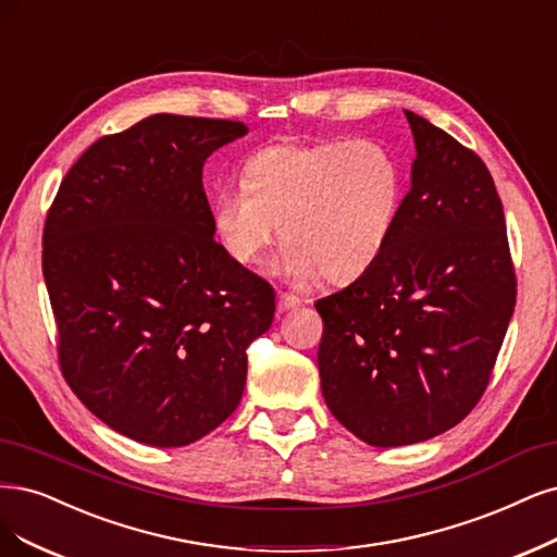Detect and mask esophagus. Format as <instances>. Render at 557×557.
I'll use <instances>...</instances> for the list:
<instances>
[{"mask_svg":"<svg viewBox=\"0 0 557 557\" xmlns=\"http://www.w3.org/2000/svg\"><path fill=\"white\" fill-rule=\"evenodd\" d=\"M297 306H301V299L297 295H290V293H278L276 295V309H278V313L295 311Z\"/></svg>","mask_w":557,"mask_h":557,"instance_id":"obj_1","label":"esophagus"}]
</instances>
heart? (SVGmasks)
Wrapping results in <instances>:
<instances>
[{
  "label": "heart",
  "mask_w": 557,
  "mask_h": 557,
  "mask_svg": "<svg viewBox=\"0 0 557 557\" xmlns=\"http://www.w3.org/2000/svg\"><path fill=\"white\" fill-rule=\"evenodd\" d=\"M406 205V172L375 140L276 143L242 168L212 200L223 251L253 264L278 235L274 272L287 281L350 283L389 248Z\"/></svg>",
  "instance_id": "obj_1"
}]
</instances>
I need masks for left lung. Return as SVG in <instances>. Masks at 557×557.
<instances>
[{
  "mask_svg": "<svg viewBox=\"0 0 557 557\" xmlns=\"http://www.w3.org/2000/svg\"><path fill=\"white\" fill-rule=\"evenodd\" d=\"M406 117L417 159L396 235L367 274L315 301L324 403L373 447L456 426L488 385L516 306L488 168L429 120Z\"/></svg>",
  "mask_w": 557,
  "mask_h": 557,
  "instance_id": "left-lung-1",
  "label": "left lung"
}]
</instances>
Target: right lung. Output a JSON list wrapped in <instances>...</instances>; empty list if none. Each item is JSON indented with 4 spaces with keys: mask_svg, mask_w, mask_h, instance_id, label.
<instances>
[{
    "mask_svg": "<svg viewBox=\"0 0 557 557\" xmlns=\"http://www.w3.org/2000/svg\"><path fill=\"white\" fill-rule=\"evenodd\" d=\"M242 122L151 114L96 140L57 190L44 278L60 367L103 424L151 447L196 443L235 412L272 285L214 242L202 165Z\"/></svg>",
    "mask_w": 557,
    "mask_h": 557,
    "instance_id": "1",
    "label": "right lung"
}]
</instances>
